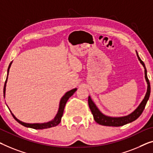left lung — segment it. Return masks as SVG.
<instances>
[{
    "label": "left lung",
    "mask_w": 153,
    "mask_h": 153,
    "mask_svg": "<svg viewBox=\"0 0 153 153\" xmlns=\"http://www.w3.org/2000/svg\"><path fill=\"white\" fill-rule=\"evenodd\" d=\"M136 53H137V56L139 60L140 61V63L143 65V67H144V69H145L144 70L145 78L148 84V88H147V92L146 93L144 98H143V100H142V102H141L140 105L138 106L137 108L133 113H131V114H129V115H128L126 116H124V117H109V116H106L105 115H104L102 113H101V111L99 110L97 106L95 105L94 102H93V100H91V97L88 96V106H89V108L91 111V113L93 114V117H94V120L97 124L102 125V126H124L125 124H128V123H131L132 122H133V121H135V120L137 119V118L141 115V114L142 113L143 109H144L146 106V104L148 100H149V97H150V84L149 79L147 77V71H146V69L144 63H143V61L140 59L137 52L136 51Z\"/></svg>",
    "instance_id": "1"
}]
</instances>
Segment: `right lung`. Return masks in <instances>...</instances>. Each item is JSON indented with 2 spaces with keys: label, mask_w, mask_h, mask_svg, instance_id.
Returning <instances> with one entry per match:
<instances>
[{
  "label": "right lung",
  "mask_w": 153,
  "mask_h": 153,
  "mask_svg": "<svg viewBox=\"0 0 153 153\" xmlns=\"http://www.w3.org/2000/svg\"><path fill=\"white\" fill-rule=\"evenodd\" d=\"M11 63H12V62H11L10 64V65H9V67H8V69H7V76L5 83H4V89H3L4 97V95H5V89H6L5 87H6L7 81L9 71H10ZM76 91H77V88H74V89L68 91V92H67L65 95H64V96L60 100V106H59V109H58V113H57L56 117H54V119L53 120L50 121V122H49L42 123V124H38V123H37V124H28V123L22 122H21V121H20L19 120H18L17 118L15 117L14 115H13V114L11 113V111L10 110V112L11 113V115H12V116L13 117V118H14V119L16 120L17 122L19 123V124H20L21 125H22V126H24L25 127L31 128H34V129H45V128H49L56 126L57 125H58L61 122V118H62V117L64 109H65V106L66 105V103H67V100H69L70 97H71L72 95H74V93L76 92Z\"/></svg>",
  "instance_id": "obj_1"
}]
</instances>
